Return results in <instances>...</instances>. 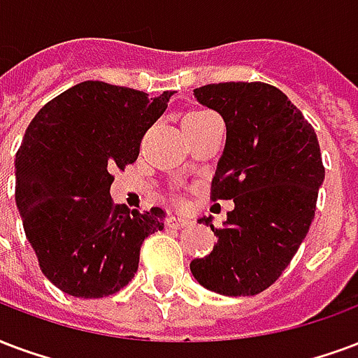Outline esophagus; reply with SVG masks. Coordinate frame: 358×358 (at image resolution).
Instances as JSON below:
<instances>
[{
  "label": "esophagus",
  "instance_id": "1",
  "mask_svg": "<svg viewBox=\"0 0 358 358\" xmlns=\"http://www.w3.org/2000/svg\"><path fill=\"white\" fill-rule=\"evenodd\" d=\"M166 224H168L169 228H185V227H189L190 220L185 219V217H176V215H169L168 220H166Z\"/></svg>",
  "mask_w": 358,
  "mask_h": 358
}]
</instances>
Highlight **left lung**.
<instances>
[{
    "label": "left lung",
    "instance_id": "obj_1",
    "mask_svg": "<svg viewBox=\"0 0 358 358\" xmlns=\"http://www.w3.org/2000/svg\"><path fill=\"white\" fill-rule=\"evenodd\" d=\"M227 122L211 200H234L222 227L211 217L217 245L190 271L227 296L266 291L291 264L315 217L324 179L315 130L291 99L266 83H219L194 90Z\"/></svg>",
    "mask_w": 358,
    "mask_h": 358
}]
</instances>
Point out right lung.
Instances as JSON below:
<instances>
[{
	"label": "right lung",
	"mask_w": 358,
	"mask_h": 358,
	"mask_svg": "<svg viewBox=\"0 0 358 358\" xmlns=\"http://www.w3.org/2000/svg\"><path fill=\"white\" fill-rule=\"evenodd\" d=\"M171 90L85 80L39 109L15 160V200L39 268L60 291L101 298L136 275L145 238L166 211H128L109 194L113 169L139 157L141 139L166 111Z\"/></svg>",
	"instance_id": "add662e5"
}]
</instances>
